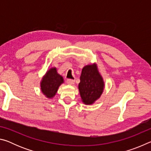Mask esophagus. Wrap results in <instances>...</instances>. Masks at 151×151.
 Instances as JSON below:
<instances>
[{
  "label": "esophagus",
  "mask_w": 151,
  "mask_h": 151,
  "mask_svg": "<svg viewBox=\"0 0 151 151\" xmlns=\"http://www.w3.org/2000/svg\"><path fill=\"white\" fill-rule=\"evenodd\" d=\"M66 83H67L68 85H73L74 84H75V81L72 80V79H68V80L66 81Z\"/></svg>",
  "instance_id": "1"
}]
</instances>
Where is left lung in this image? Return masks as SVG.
Wrapping results in <instances>:
<instances>
[{"label":"left lung","mask_w":151,"mask_h":151,"mask_svg":"<svg viewBox=\"0 0 151 151\" xmlns=\"http://www.w3.org/2000/svg\"><path fill=\"white\" fill-rule=\"evenodd\" d=\"M80 80L78 91L82 102L86 105L94 104L102 95L105 86L97 64L94 63L84 66Z\"/></svg>","instance_id":"obj_1"}]
</instances>
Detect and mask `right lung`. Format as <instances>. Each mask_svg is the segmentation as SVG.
I'll return each instance as SVG.
<instances>
[{
    "instance_id": "obj_1",
    "label": "right lung",
    "mask_w": 151,
    "mask_h": 151,
    "mask_svg": "<svg viewBox=\"0 0 151 151\" xmlns=\"http://www.w3.org/2000/svg\"><path fill=\"white\" fill-rule=\"evenodd\" d=\"M65 83L62 76L57 72L56 67L48 69L40 82V91L47 99H51L57 93L59 86Z\"/></svg>"
}]
</instances>
